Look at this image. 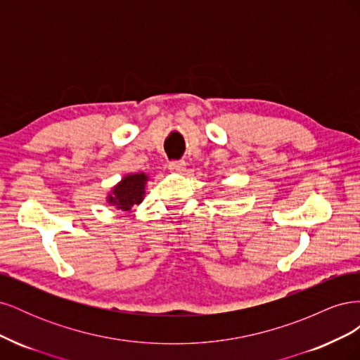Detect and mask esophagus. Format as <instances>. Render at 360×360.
<instances>
[{"label":"esophagus","instance_id":"esophagus-1","mask_svg":"<svg viewBox=\"0 0 360 360\" xmlns=\"http://www.w3.org/2000/svg\"><path fill=\"white\" fill-rule=\"evenodd\" d=\"M168 168L172 172H180L181 174V172L186 171V162H184V160H172V162H169Z\"/></svg>","mask_w":360,"mask_h":360}]
</instances>
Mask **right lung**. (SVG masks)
Returning <instances> with one entry per match:
<instances>
[{"label":"right lung","instance_id":"1","mask_svg":"<svg viewBox=\"0 0 360 360\" xmlns=\"http://www.w3.org/2000/svg\"><path fill=\"white\" fill-rule=\"evenodd\" d=\"M147 180L148 177L144 172L127 174L117 186L112 188L111 193H108L106 201L123 212H130L134 205L143 202Z\"/></svg>","mask_w":360,"mask_h":360}]
</instances>
